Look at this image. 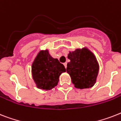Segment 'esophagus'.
<instances>
[{"mask_svg":"<svg viewBox=\"0 0 121 121\" xmlns=\"http://www.w3.org/2000/svg\"><path fill=\"white\" fill-rule=\"evenodd\" d=\"M63 65H64V66H65V67L66 68V67H67V63H64Z\"/></svg>","mask_w":121,"mask_h":121,"instance_id":"34e87169","label":"esophagus"}]
</instances>
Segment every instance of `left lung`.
I'll return each mask as SVG.
<instances>
[{"instance_id": "left-lung-1", "label": "left lung", "mask_w": 121, "mask_h": 121, "mask_svg": "<svg viewBox=\"0 0 121 121\" xmlns=\"http://www.w3.org/2000/svg\"><path fill=\"white\" fill-rule=\"evenodd\" d=\"M66 72L70 75L73 84L76 88L93 87L99 72V64L94 54L86 48L69 52Z\"/></svg>"}]
</instances>
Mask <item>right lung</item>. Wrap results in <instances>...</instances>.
<instances>
[{
  "mask_svg": "<svg viewBox=\"0 0 121 121\" xmlns=\"http://www.w3.org/2000/svg\"><path fill=\"white\" fill-rule=\"evenodd\" d=\"M66 69L58 60L53 58L48 51H40L32 66V77L39 89L50 90L58 84L60 74Z\"/></svg>",
  "mask_w": 121,
  "mask_h": 121,
  "instance_id": "obj_1",
  "label": "right lung"
}]
</instances>
